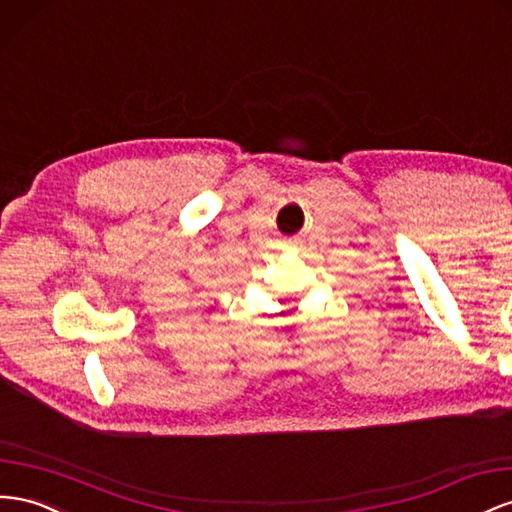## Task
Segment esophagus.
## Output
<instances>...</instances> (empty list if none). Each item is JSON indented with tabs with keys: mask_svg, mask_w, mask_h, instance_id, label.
Here are the masks:
<instances>
[{
	"mask_svg": "<svg viewBox=\"0 0 512 512\" xmlns=\"http://www.w3.org/2000/svg\"><path fill=\"white\" fill-rule=\"evenodd\" d=\"M288 245H295V243H288Z\"/></svg>",
	"mask_w": 512,
	"mask_h": 512,
	"instance_id": "1",
	"label": "esophagus"
}]
</instances>
